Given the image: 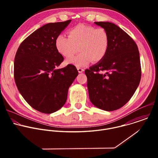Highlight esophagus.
Instances as JSON below:
<instances>
[{"label": "esophagus", "instance_id": "obj_1", "mask_svg": "<svg viewBox=\"0 0 158 158\" xmlns=\"http://www.w3.org/2000/svg\"><path fill=\"white\" fill-rule=\"evenodd\" d=\"M77 71H78V72H79V73H82V72H84V69L81 68V67H78V68H77Z\"/></svg>", "mask_w": 158, "mask_h": 158}]
</instances>
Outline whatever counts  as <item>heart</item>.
<instances>
[{
  "instance_id": "obj_1",
  "label": "heart",
  "mask_w": 158,
  "mask_h": 158,
  "mask_svg": "<svg viewBox=\"0 0 158 158\" xmlns=\"http://www.w3.org/2000/svg\"><path fill=\"white\" fill-rule=\"evenodd\" d=\"M56 48L65 57L73 56L79 49L81 52L66 60L67 64L82 67L91 63L101 61L106 56L109 46V35L102 28L78 24L69 31V37L63 34L57 36Z\"/></svg>"
}]
</instances>
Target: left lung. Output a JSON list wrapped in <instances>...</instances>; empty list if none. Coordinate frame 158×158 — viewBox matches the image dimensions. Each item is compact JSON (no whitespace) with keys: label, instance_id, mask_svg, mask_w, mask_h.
Returning a JSON list of instances; mask_svg holds the SVG:
<instances>
[{"label":"left lung","instance_id":"8db88e82","mask_svg":"<svg viewBox=\"0 0 158 158\" xmlns=\"http://www.w3.org/2000/svg\"><path fill=\"white\" fill-rule=\"evenodd\" d=\"M108 35L104 58L85 71L89 99L101 109L112 111L124 106L141 80L139 52L136 44L123 29L109 22H95Z\"/></svg>","mask_w":158,"mask_h":158}]
</instances>
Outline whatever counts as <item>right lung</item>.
Returning <instances> with one entry per match:
<instances>
[{
    "label": "right lung",
    "mask_w": 158,
    "mask_h": 158,
    "mask_svg": "<svg viewBox=\"0 0 158 158\" xmlns=\"http://www.w3.org/2000/svg\"><path fill=\"white\" fill-rule=\"evenodd\" d=\"M71 22L39 28L20 44L15 56L14 75L19 91L32 107L45 114L64 105L69 87L78 75L71 64L57 69L64 57L56 48V39Z\"/></svg>",
    "instance_id": "add662e5"
}]
</instances>
